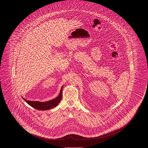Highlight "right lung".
I'll return each mask as SVG.
<instances>
[{
  "mask_svg": "<svg viewBox=\"0 0 148 148\" xmlns=\"http://www.w3.org/2000/svg\"><path fill=\"white\" fill-rule=\"evenodd\" d=\"M62 88L61 89L60 92L59 96L53 99V100L48 101H45V102H40V101H27L25 99V98H23V99L32 107L34 108L36 110H47L51 108H52L54 107H56L58 104L60 103V101L61 100L62 98Z\"/></svg>",
  "mask_w": 148,
  "mask_h": 148,
  "instance_id": "obj_1",
  "label": "right lung"
}]
</instances>
